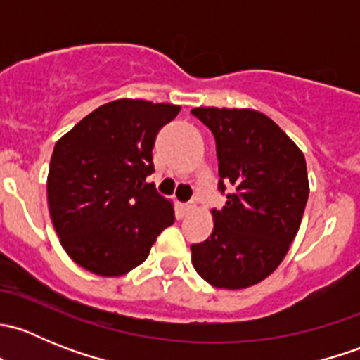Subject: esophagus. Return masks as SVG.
<instances>
[{"mask_svg":"<svg viewBox=\"0 0 360 360\" xmlns=\"http://www.w3.org/2000/svg\"><path fill=\"white\" fill-rule=\"evenodd\" d=\"M191 210H195V203H179V212L183 214V216L190 214Z\"/></svg>","mask_w":360,"mask_h":360,"instance_id":"esophagus-1","label":"esophagus"}]
</instances>
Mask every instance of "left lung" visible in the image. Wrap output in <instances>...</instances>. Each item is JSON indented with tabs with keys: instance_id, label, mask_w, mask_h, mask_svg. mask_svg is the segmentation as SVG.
Returning a JSON list of instances; mask_svg holds the SVG:
<instances>
[{
	"instance_id": "left-lung-1",
	"label": "left lung",
	"mask_w": 360,
	"mask_h": 360,
	"mask_svg": "<svg viewBox=\"0 0 360 360\" xmlns=\"http://www.w3.org/2000/svg\"><path fill=\"white\" fill-rule=\"evenodd\" d=\"M191 115L216 139L217 188L226 195L223 209H212L210 237L191 245V261L214 288H250L277 270L300 230L310 193L307 162L263 112L195 108Z\"/></svg>"
}]
</instances>
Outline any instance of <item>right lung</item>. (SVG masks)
Masks as SVG:
<instances>
[{
	"label": "right lung",
	"instance_id": "1",
	"mask_svg": "<svg viewBox=\"0 0 360 360\" xmlns=\"http://www.w3.org/2000/svg\"><path fill=\"white\" fill-rule=\"evenodd\" d=\"M179 111L174 104L118 99L57 141L46 181L49 209L76 264L103 277L129 274L174 223L172 203L146 177L155 172L158 130Z\"/></svg>",
	"mask_w": 360,
	"mask_h": 360
}]
</instances>
